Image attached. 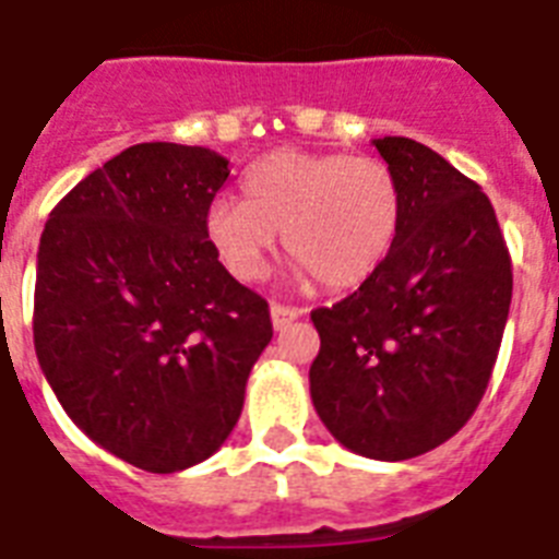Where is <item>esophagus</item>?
<instances>
[{"mask_svg":"<svg viewBox=\"0 0 559 559\" xmlns=\"http://www.w3.org/2000/svg\"><path fill=\"white\" fill-rule=\"evenodd\" d=\"M270 316L275 330H287V326L301 316V310H298V307H287V304H272Z\"/></svg>","mask_w":559,"mask_h":559,"instance_id":"obj_1","label":"esophagus"}]
</instances>
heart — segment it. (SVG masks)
<instances>
[{
	"label": "heart",
	"mask_w": 559,
	"mask_h": 559,
	"mask_svg": "<svg viewBox=\"0 0 559 559\" xmlns=\"http://www.w3.org/2000/svg\"><path fill=\"white\" fill-rule=\"evenodd\" d=\"M243 198H215L206 209L209 243L240 281L264 278L284 233L301 272L326 289L358 287L396 249L405 215L388 163L344 152L266 154L243 177Z\"/></svg>",
	"instance_id": "b5f03b06"
}]
</instances>
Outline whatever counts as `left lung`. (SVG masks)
I'll return each mask as SVG.
<instances>
[{
    "label": "left lung",
    "mask_w": 559,
    "mask_h": 559,
    "mask_svg": "<svg viewBox=\"0 0 559 559\" xmlns=\"http://www.w3.org/2000/svg\"><path fill=\"white\" fill-rule=\"evenodd\" d=\"M405 194L396 249L333 307L312 310L310 396L344 448L399 462L474 416L511 307V255L485 192L442 154L373 140Z\"/></svg>",
    "instance_id": "obj_1"
}]
</instances>
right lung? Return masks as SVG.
<instances>
[{"instance_id": "obj_1", "label": "right lung", "mask_w": 559, "mask_h": 559, "mask_svg": "<svg viewBox=\"0 0 559 559\" xmlns=\"http://www.w3.org/2000/svg\"><path fill=\"white\" fill-rule=\"evenodd\" d=\"M226 177L212 148L140 143L80 180L39 238L45 379L85 437L152 474L192 468L226 442L272 338L270 304L206 238Z\"/></svg>"}]
</instances>
